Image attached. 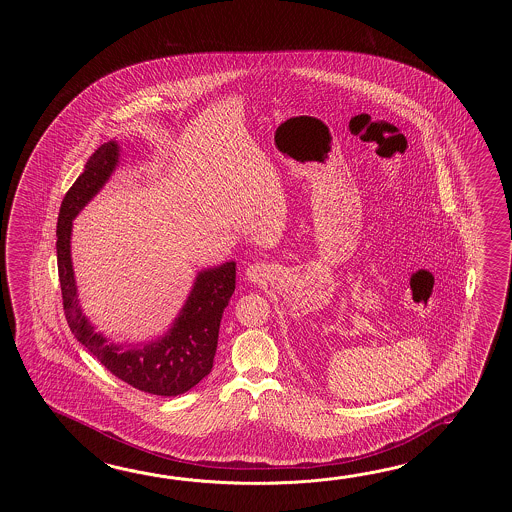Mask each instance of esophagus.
<instances>
[{"label":"esophagus","mask_w":512,"mask_h":512,"mask_svg":"<svg viewBox=\"0 0 512 512\" xmlns=\"http://www.w3.org/2000/svg\"><path fill=\"white\" fill-rule=\"evenodd\" d=\"M271 267L265 263H252L245 269V280L251 283H263L269 280Z\"/></svg>","instance_id":"34e87169"}]
</instances>
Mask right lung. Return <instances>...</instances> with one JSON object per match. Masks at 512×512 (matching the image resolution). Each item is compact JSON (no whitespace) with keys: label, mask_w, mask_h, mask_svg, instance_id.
<instances>
[{"label":"right lung","mask_w":512,"mask_h":512,"mask_svg":"<svg viewBox=\"0 0 512 512\" xmlns=\"http://www.w3.org/2000/svg\"><path fill=\"white\" fill-rule=\"evenodd\" d=\"M119 159V142H104L87 159L84 172L69 188L60 207L56 256L67 324L78 342L120 381L141 392L175 397L194 388L212 371L221 316L236 289V263L225 261L197 272L185 304L161 337L141 344H115L97 331L84 315L78 298L71 234L73 219L108 183Z\"/></svg>","instance_id":"right-lung-1"}]
</instances>
